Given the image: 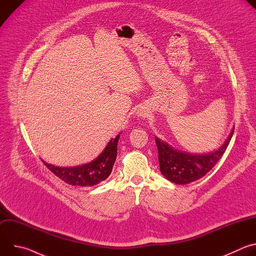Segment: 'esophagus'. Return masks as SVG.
<instances>
[{
	"label": "esophagus",
	"instance_id": "esophagus-1",
	"mask_svg": "<svg viewBox=\"0 0 256 256\" xmlns=\"http://www.w3.org/2000/svg\"><path fill=\"white\" fill-rule=\"evenodd\" d=\"M144 116V114H140V116Z\"/></svg>",
	"mask_w": 256,
	"mask_h": 256
}]
</instances>
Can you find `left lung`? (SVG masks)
Masks as SVG:
<instances>
[{
    "mask_svg": "<svg viewBox=\"0 0 256 256\" xmlns=\"http://www.w3.org/2000/svg\"><path fill=\"white\" fill-rule=\"evenodd\" d=\"M234 128L220 149L204 155H194L177 151L155 138L161 173L173 184H188L204 176L221 159L233 136Z\"/></svg>",
    "mask_w": 256,
    "mask_h": 256,
    "instance_id": "obj_1",
    "label": "left lung"
}]
</instances>
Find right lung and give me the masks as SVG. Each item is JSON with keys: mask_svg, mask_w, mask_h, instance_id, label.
Masks as SVG:
<instances>
[{"mask_svg": "<svg viewBox=\"0 0 256 256\" xmlns=\"http://www.w3.org/2000/svg\"><path fill=\"white\" fill-rule=\"evenodd\" d=\"M120 134L112 138L103 152L92 162L77 167H56L42 162L44 165L66 184L76 186H93L105 180L112 173L114 164L118 156V142Z\"/></svg>", "mask_w": 256, "mask_h": 256, "instance_id": "right-lung-1", "label": "right lung"}]
</instances>
